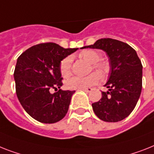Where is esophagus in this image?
Here are the masks:
<instances>
[{"mask_svg": "<svg viewBox=\"0 0 154 154\" xmlns=\"http://www.w3.org/2000/svg\"><path fill=\"white\" fill-rule=\"evenodd\" d=\"M93 89L91 88V87H88V88H84V89H81V91H85L86 93H90L91 91H92Z\"/></svg>", "mask_w": 154, "mask_h": 154, "instance_id": "34e87169", "label": "esophagus"}]
</instances>
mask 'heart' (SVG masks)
<instances>
[{
	"mask_svg": "<svg viewBox=\"0 0 154 154\" xmlns=\"http://www.w3.org/2000/svg\"><path fill=\"white\" fill-rule=\"evenodd\" d=\"M81 57L84 60H87L89 63H92L94 69L103 74L106 72L107 67L102 62H99L101 56L98 53L94 50H86L81 53ZM72 57H67L63 59L60 63V71L62 76L68 77L72 72ZM101 81V75L94 72L85 77L81 76H72L68 79L65 82L66 87L69 90H81V89L87 88L90 86H94Z\"/></svg>",
	"mask_w": 154,
	"mask_h": 154,
	"instance_id": "b5f03b06",
	"label": "heart"
}]
</instances>
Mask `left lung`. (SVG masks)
Masks as SVG:
<instances>
[{
    "mask_svg": "<svg viewBox=\"0 0 154 154\" xmlns=\"http://www.w3.org/2000/svg\"><path fill=\"white\" fill-rule=\"evenodd\" d=\"M102 49L109 58L110 73L102 91V97L92 104L93 110L100 120L119 122L134 110L143 87V65L136 51L125 42L112 38H101L94 45L81 49Z\"/></svg>",
    "mask_w": 154,
    "mask_h": 154,
    "instance_id": "1",
    "label": "left lung"
}]
</instances>
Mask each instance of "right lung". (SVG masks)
<instances>
[{"instance_id": "add662e5", "label": "right lung", "mask_w": 154, "mask_h": 154, "mask_svg": "<svg viewBox=\"0 0 154 154\" xmlns=\"http://www.w3.org/2000/svg\"><path fill=\"white\" fill-rule=\"evenodd\" d=\"M78 49L56 43L33 45L18 57L14 71L16 92L25 111L34 120L54 124L67 114L75 91H62L60 63ZM57 92L51 94V89Z\"/></svg>"}]
</instances>
